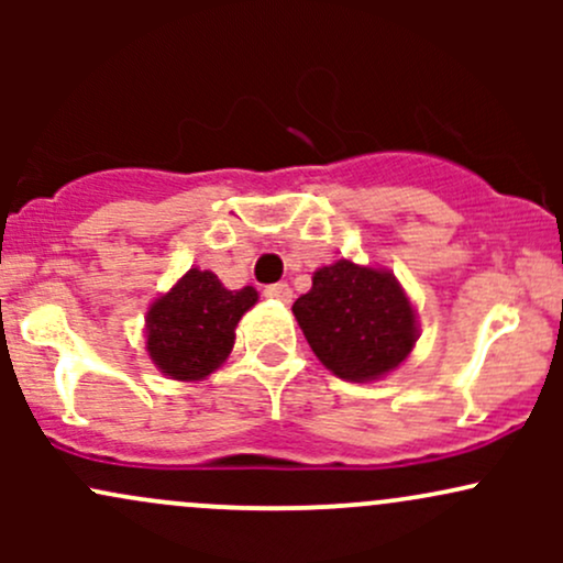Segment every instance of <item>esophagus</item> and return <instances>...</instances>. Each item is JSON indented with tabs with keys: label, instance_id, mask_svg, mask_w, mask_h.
<instances>
[{
	"label": "esophagus",
	"instance_id": "34e87169",
	"mask_svg": "<svg viewBox=\"0 0 563 563\" xmlns=\"http://www.w3.org/2000/svg\"><path fill=\"white\" fill-rule=\"evenodd\" d=\"M264 296H267V299L288 303L290 299H294V290H290L288 283H273V286L264 288Z\"/></svg>",
	"mask_w": 563,
	"mask_h": 563
}]
</instances>
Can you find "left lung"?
<instances>
[{"instance_id":"8db88e82","label":"left lung","mask_w":563,"mask_h":563,"mask_svg":"<svg viewBox=\"0 0 563 563\" xmlns=\"http://www.w3.org/2000/svg\"><path fill=\"white\" fill-rule=\"evenodd\" d=\"M309 346L328 371L346 380L389 373L416 344V312L389 273L339 260L312 275L294 301Z\"/></svg>"}]
</instances>
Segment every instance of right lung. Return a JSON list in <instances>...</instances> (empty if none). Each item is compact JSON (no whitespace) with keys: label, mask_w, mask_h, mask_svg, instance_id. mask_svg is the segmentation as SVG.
<instances>
[{"label":"right lung","mask_w":563,"mask_h":563,"mask_svg":"<svg viewBox=\"0 0 563 563\" xmlns=\"http://www.w3.org/2000/svg\"><path fill=\"white\" fill-rule=\"evenodd\" d=\"M256 290H228L209 269H190L147 312V352L161 373L200 380L228 360L238 320L254 307Z\"/></svg>","instance_id":"obj_1"}]
</instances>
